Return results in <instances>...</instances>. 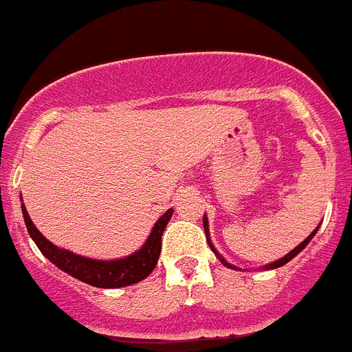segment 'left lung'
<instances>
[{"label": "left lung", "instance_id": "left-lung-1", "mask_svg": "<svg viewBox=\"0 0 352 352\" xmlns=\"http://www.w3.org/2000/svg\"><path fill=\"white\" fill-rule=\"evenodd\" d=\"M203 220H204V232H206V239H208V245H210V248H211V250H213V252H214V256L219 257V259H220V263H222V264H223V266H227V268H232V270H236V266H232V264H231V263H227V261H226V259H223V257H222V256H220L219 252H217V248H214V247H213V243H211V239H210V229H208V217H206V214H204V219H203ZM317 229H319V227H316V229H314V231H312V232H310V234H309V236H307V239H303V241H301V243H300V245H298V247H296V248H292V250H291V252H289L287 256H284V257H282V259L275 261V263H270V264H266V266H264V270H275V268H280V266H284V264H287V263H289V261H291V259H292V257H296V256H298V254H300V252H301V250H303V248H305V247H307V245H309V243H310V239H312V238H314V236H316Z\"/></svg>", "mask_w": 352, "mask_h": 352}]
</instances>
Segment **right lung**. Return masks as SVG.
Returning a JSON list of instances; mask_svg holds the SVG:
<instances>
[{"mask_svg": "<svg viewBox=\"0 0 352 352\" xmlns=\"http://www.w3.org/2000/svg\"><path fill=\"white\" fill-rule=\"evenodd\" d=\"M21 201H23V197H21ZM23 217L30 236L33 238L36 247L40 248V252L52 264H56L58 268L63 270L65 273H68V275L77 278V280L84 282V284L102 289H116L138 284V282L144 280L146 276L153 272L158 263V257H160L162 234H164V229H166L167 222L173 217V208L167 210L157 220V223H155L151 232H149L148 239H146V243L138 252H133L132 256L129 257L114 261L88 259V257L77 256L74 252L63 250V248H58L56 245H52L36 229L35 223L31 222L30 214H28L26 208H24V203Z\"/></svg>", "mask_w": 352, "mask_h": 352, "instance_id": "1", "label": "right lung"}]
</instances>
